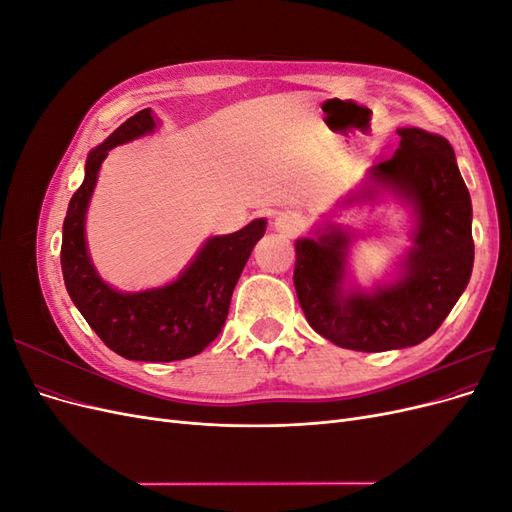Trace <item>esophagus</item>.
I'll return each instance as SVG.
<instances>
[{
  "label": "esophagus",
  "mask_w": 512,
  "mask_h": 512,
  "mask_svg": "<svg viewBox=\"0 0 512 512\" xmlns=\"http://www.w3.org/2000/svg\"><path fill=\"white\" fill-rule=\"evenodd\" d=\"M273 228L277 232H284V235H294V232H297V228H299V215L292 213V211L275 213Z\"/></svg>",
  "instance_id": "obj_1"
}]
</instances>
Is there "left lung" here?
Instances as JSON below:
<instances>
[{
  "label": "left lung",
  "instance_id": "obj_1",
  "mask_svg": "<svg viewBox=\"0 0 512 512\" xmlns=\"http://www.w3.org/2000/svg\"><path fill=\"white\" fill-rule=\"evenodd\" d=\"M391 160L367 170V181L344 207L393 194L412 213V247L393 280L361 288L348 273L350 230L324 220L294 243V288L316 333L339 348L399 350L425 342L466 290L472 265V200L455 151L440 134L399 128Z\"/></svg>",
  "mask_w": 512,
  "mask_h": 512
}]
</instances>
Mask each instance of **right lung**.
Wrapping results in <instances>:
<instances>
[{"label":"right lung","instance_id":"add662e5","mask_svg":"<svg viewBox=\"0 0 512 512\" xmlns=\"http://www.w3.org/2000/svg\"><path fill=\"white\" fill-rule=\"evenodd\" d=\"M158 123L151 108H145L89 151L85 179L72 194L64 220L61 271L72 303L108 348L130 361L170 363L203 352L220 335L232 290L265 235L267 220L258 218L232 235L209 237L177 280L160 288L121 292L106 284L87 250L89 200L108 151L151 134Z\"/></svg>","mask_w":512,"mask_h":512}]
</instances>
